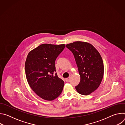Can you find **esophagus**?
Listing matches in <instances>:
<instances>
[{"label":"esophagus","instance_id":"34e87169","mask_svg":"<svg viewBox=\"0 0 125 125\" xmlns=\"http://www.w3.org/2000/svg\"><path fill=\"white\" fill-rule=\"evenodd\" d=\"M65 80H66V81L67 82H68L69 81V80H70V78H66Z\"/></svg>","mask_w":125,"mask_h":125}]
</instances>
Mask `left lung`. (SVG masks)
<instances>
[{
  "label": "left lung",
  "instance_id": "8db88e82",
  "mask_svg": "<svg viewBox=\"0 0 125 125\" xmlns=\"http://www.w3.org/2000/svg\"><path fill=\"white\" fill-rule=\"evenodd\" d=\"M74 54L81 77L75 87L81 94L87 95L95 91L100 84L104 74V65L99 52L91 44L75 42L66 45Z\"/></svg>",
  "mask_w": 125,
  "mask_h": 125
}]
</instances>
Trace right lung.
<instances>
[{
	"instance_id": "obj_1",
	"label": "right lung",
	"mask_w": 125,
	"mask_h": 125,
	"mask_svg": "<svg viewBox=\"0 0 125 125\" xmlns=\"http://www.w3.org/2000/svg\"><path fill=\"white\" fill-rule=\"evenodd\" d=\"M65 48V44H42L31 50L25 62V73L28 83L39 96L53 100L61 94L64 81L56 71L55 61Z\"/></svg>"
}]
</instances>
